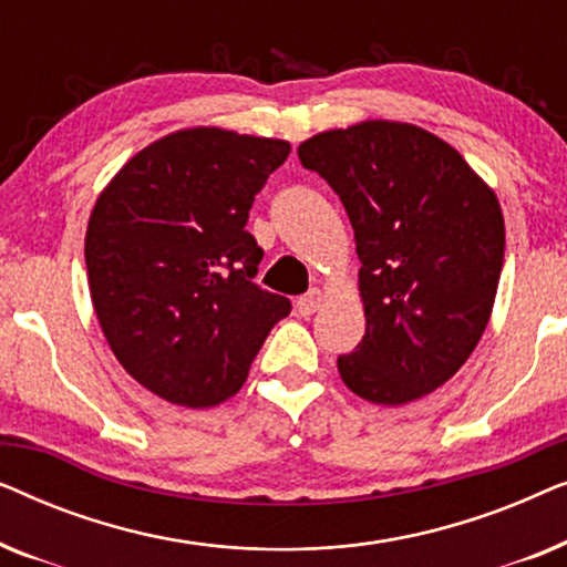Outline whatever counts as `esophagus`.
I'll use <instances>...</instances> for the list:
<instances>
[{
  "label": "esophagus",
  "mask_w": 567,
  "mask_h": 567,
  "mask_svg": "<svg viewBox=\"0 0 567 567\" xmlns=\"http://www.w3.org/2000/svg\"><path fill=\"white\" fill-rule=\"evenodd\" d=\"M322 301H324V293H322L320 289L307 291L305 297H299V299H297V309H299V315H305V317L315 315L317 309L322 307Z\"/></svg>",
  "instance_id": "34e87169"
}]
</instances>
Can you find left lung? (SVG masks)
Masks as SVG:
<instances>
[{"label": "left lung", "instance_id": "obj_1", "mask_svg": "<svg viewBox=\"0 0 567 567\" xmlns=\"http://www.w3.org/2000/svg\"><path fill=\"white\" fill-rule=\"evenodd\" d=\"M299 159L338 193L359 252L367 332L338 355L348 390L405 405L449 382L491 320L506 227L462 154L410 123L324 131Z\"/></svg>", "mask_w": 567, "mask_h": 567}]
</instances>
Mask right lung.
<instances>
[{
	"instance_id": "right-lung-1",
	"label": "right lung",
	"mask_w": 567,
	"mask_h": 567,
	"mask_svg": "<svg viewBox=\"0 0 567 567\" xmlns=\"http://www.w3.org/2000/svg\"><path fill=\"white\" fill-rule=\"evenodd\" d=\"M289 152L281 138L177 131L131 157L92 208L84 262L100 328L121 367L173 405L231 398L291 312L252 281L262 247L245 229Z\"/></svg>"
}]
</instances>
